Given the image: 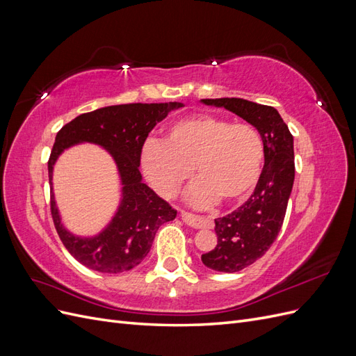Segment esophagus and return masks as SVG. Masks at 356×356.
Here are the masks:
<instances>
[{
    "label": "esophagus",
    "mask_w": 356,
    "mask_h": 356,
    "mask_svg": "<svg viewBox=\"0 0 356 356\" xmlns=\"http://www.w3.org/2000/svg\"><path fill=\"white\" fill-rule=\"evenodd\" d=\"M181 218L182 221H184L186 224H188L190 227H195V229H209L212 227V221L204 218V217H200V215H195L191 212H186L182 211L181 212Z\"/></svg>",
    "instance_id": "34e87169"
}]
</instances>
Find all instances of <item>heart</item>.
Wrapping results in <instances>:
<instances>
[{
    "instance_id": "heart-1",
    "label": "heart",
    "mask_w": 356,
    "mask_h": 356,
    "mask_svg": "<svg viewBox=\"0 0 356 356\" xmlns=\"http://www.w3.org/2000/svg\"><path fill=\"white\" fill-rule=\"evenodd\" d=\"M264 160L263 139L245 122L197 114L170 124L166 143L149 139L141 153L144 174L157 193L175 196L191 177L199 178L190 190L191 203L203 207L238 202L257 186Z\"/></svg>"
}]
</instances>
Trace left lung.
I'll return each mask as SVG.
<instances>
[{
  "instance_id": "8db88e82",
  "label": "left lung",
  "mask_w": 356,
  "mask_h": 356,
  "mask_svg": "<svg viewBox=\"0 0 356 356\" xmlns=\"http://www.w3.org/2000/svg\"><path fill=\"white\" fill-rule=\"evenodd\" d=\"M242 117L260 134L264 166L255 190L242 207L215 220L217 246L202 255L212 270L234 273L261 258L282 227L294 184V139L273 106L241 98L202 99Z\"/></svg>"
}]
</instances>
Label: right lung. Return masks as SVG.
I'll list each match as a JSON object with an SVG mask.
<instances>
[{"mask_svg":"<svg viewBox=\"0 0 356 356\" xmlns=\"http://www.w3.org/2000/svg\"><path fill=\"white\" fill-rule=\"evenodd\" d=\"M182 104H123L86 113L63 126L56 135L49 159V182L53 165L63 149L92 143L108 149L122 179V202L114 218L93 238H79L60 222L53 193L50 211L59 238L68 252L92 270L122 273L141 263L161 224L177 217V211L143 182L139 163L143 145L152 129L169 111Z\"/></svg>","mask_w":356,"mask_h":356,"instance_id":"obj_1","label":"right lung"}]
</instances>
